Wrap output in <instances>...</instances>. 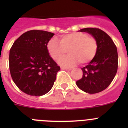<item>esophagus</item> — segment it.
Returning <instances> with one entry per match:
<instances>
[{
	"instance_id": "1",
	"label": "esophagus",
	"mask_w": 128,
	"mask_h": 128,
	"mask_svg": "<svg viewBox=\"0 0 128 128\" xmlns=\"http://www.w3.org/2000/svg\"><path fill=\"white\" fill-rule=\"evenodd\" d=\"M62 70H70V68H65V67H61Z\"/></svg>"
}]
</instances>
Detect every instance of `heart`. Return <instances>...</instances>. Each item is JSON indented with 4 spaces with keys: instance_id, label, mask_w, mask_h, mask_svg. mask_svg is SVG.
Masks as SVG:
<instances>
[{
    "instance_id": "obj_1",
    "label": "heart",
    "mask_w": 128,
    "mask_h": 128,
    "mask_svg": "<svg viewBox=\"0 0 128 128\" xmlns=\"http://www.w3.org/2000/svg\"><path fill=\"white\" fill-rule=\"evenodd\" d=\"M47 49L55 61L65 56L68 50L69 55L61 59L59 63L62 66H72L76 65L78 61L81 64L91 62L98 51V43L94 38L84 32H72L62 36L59 42L56 39L50 40Z\"/></svg>"
}]
</instances>
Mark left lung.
<instances>
[{
  "mask_svg": "<svg viewBox=\"0 0 128 128\" xmlns=\"http://www.w3.org/2000/svg\"><path fill=\"white\" fill-rule=\"evenodd\" d=\"M80 31L88 32L96 40L98 51L88 65L81 68L82 77L76 81V84L86 93H99L110 84L116 75L118 68L117 47L109 35L98 28H84Z\"/></svg>",
  "mask_w": 128,
  "mask_h": 128,
  "instance_id": "1",
  "label": "left lung"
}]
</instances>
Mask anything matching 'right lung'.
<instances>
[{
	"mask_svg": "<svg viewBox=\"0 0 128 128\" xmlns=\"http://www.w3.org/2000/svg\"><path fill=\"white\" fill-rule=\"evenodd\" d=\"M54 35L46 30H29L16 40L10 49L11 78L18 88L27 94L43 96L53 86L60 70L47 49Z\"/></svg>",
	"mask_w": 128,
	"mask_h": 128,
	"instance_id": "add662e5",
	"label": "right lung"
}]
</instances>
